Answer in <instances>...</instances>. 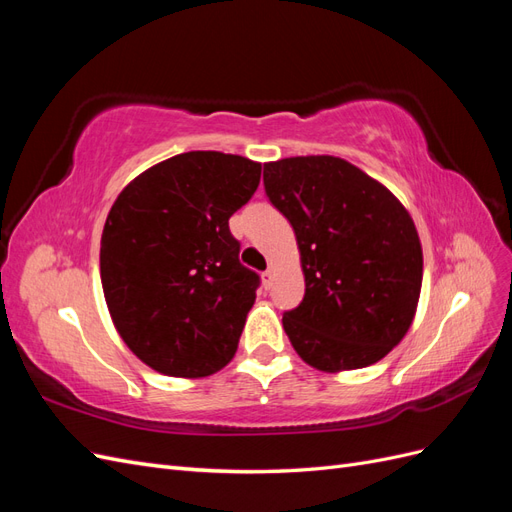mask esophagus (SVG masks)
Masks as SVG:
<instances>
[{
	"instance_id": "1",
	"label": "esophagus",
	"mask_w": 512,
	"mask_h": 512,
	"mask_svg": "<svg viewBox=\"0 0 512 512\" xmlns=\"http://www.w3.org/2000/svg\"><path fill=\"white\" fill-rule=\"evenodd\" d=\"M273 280H275V273H273V269H267L265 273H262V286H265L267 290L273 286Z\"/></svg>"
}]
</instances>
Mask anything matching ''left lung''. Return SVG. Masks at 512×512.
<instances>
[{"label": "left lung", "instance_id": "1", "mask_svg": "<svg viewBox=\"0 0 512 512\" xmlns=\"http://www.w3.org/2000/svg\"><path fill=\"white\" fill-rule=\"evenodd\" d=\"M265 192L290 222L305 275L284 312L301 359L320 371L378 363L408 333L423 282V250L406 207L333 156L265 164Z\"/></svg>", "mask_w": 512, "mask_h": 512}]
</instances>
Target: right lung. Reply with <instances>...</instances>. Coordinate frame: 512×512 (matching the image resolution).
Listing matches in <instances>:
<instances>
[{"mask_svg":"<svg viewBox=\"0 0 512 512\" xmlns=\"http://www.w3.org/2000/svg\"><path fill=\"white\" fill-rule=\"evenodd\" d=\"M258 183V162L188 151L138 175L111 207L104 299L123 342L160 374L205 378L235 356L260 277L239 262L228 220Z\"/></svg>","mask_w":512,"mask_h":512,"instance_id":"obj_1","label":"right lung"}]
</instances>
